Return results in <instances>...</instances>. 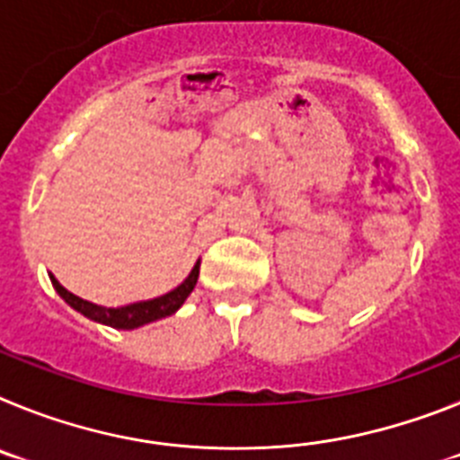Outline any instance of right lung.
I'll return each instance as SVG.
<instances>
[{"label": "right lung", "mask_w": 460, "mask_h": 460, "mask_svg": "<svg viewBox=\"0 0 460 460\" xmlns=\"http://www.w3.org/2000/svg\"><path fill=\"white\" fill-rule=\"evenodd\" d=\"M198 274H200V260L195 262L190 274L184 279V283H180L174 290L165 292V295L156 296V299H147V302H136V304H128V306H117V308H105V306H99V304L87 302V299H80L78 295L68 292L52 274H50V280L64 302H66L71 308H75L78 313H83L84 318L93 320V323L108 324V327H115V329H137L142 327V324L172 315V313L186 302V296L193 292L195 283H198Z\"/></svg>", "instance_id": "add662e5"}]
</instances>
